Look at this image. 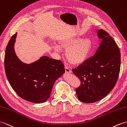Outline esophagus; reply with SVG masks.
<instances>
[{
    "label": "esophagus",
    "instance_id": "1",
    "mask_svg": "<svg viewBox=\"0 0 127 127\" xmlns=\"http://www.w3.org/2000/svg\"><path fill=\"white\" fill-rule=\"evenodd\" d=\"M64 69H65V72L67 73H69L72 72V70H71L68 67H64Z\"/></svg>",
    "mask_w": 127,
    "mask_h": 127
}]
</instances>
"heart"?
<instances>
[{
	"label": "heart",
	"mask_w": 127,
	"mask_h": 127,
	"mask_svg": "<svg viewBox=\"0 0 127 127\" xmlns=\"http://www.w3.org/2000/svg\"><path fill=\"white\" fill-rule=\"evenodd\" d=\"M63 47L67 48L66 55L71 63L78 64L87 60L90 55L93 43L89 38L80 40L77 38L67 39L62 42ZM54 48L56 51L60 52L61 48L59 45H55Z\"/></svg>",
	"instance_id": "obj_1"
}]
</instances>
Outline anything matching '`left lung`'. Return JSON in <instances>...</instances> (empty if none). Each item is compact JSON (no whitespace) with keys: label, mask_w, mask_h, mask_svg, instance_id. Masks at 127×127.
<instances>
[{"label":"left lung","mask_w":127,"mask_h":127,"mask_svg":"<svg viewBox=\"0 0 127 127\" xmlns=\"http://www.w3.org/2000/svg\"><path fill=\"white\" fill-rule=\"evenodd\" d=\"M97 36L102 40L95 54L72 69L80 81L75 89L77 96L84 103L106 96L115 86L120 71L121 54L115 41L103 30H98Z\"/></svg>","instance_id":"obj_1"}]
</instances>
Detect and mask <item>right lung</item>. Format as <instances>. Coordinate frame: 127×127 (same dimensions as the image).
<instances>
[{"label":"right lung","mask_w":127,"mask_h":127,"mask_svg":"<svg viewBox=\"0 0 127 127\" xmlns=\"http://www.w3.org/2000/svg\"><path fill=\"white\" fill-rule=\"evenodd\" d=\"M17 33L6 48L4 66L6 75L14 92L24 100L42 103L50 96L55 81L64 73L62 61L42 57L31 64L22 63L14 50Z\"/></svg>","instance_id":"add662e5"}]
</instances>
